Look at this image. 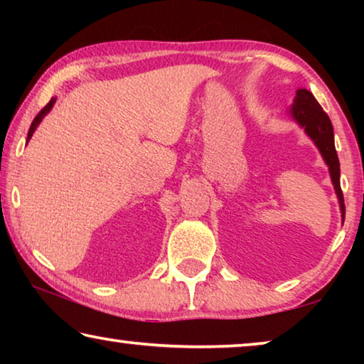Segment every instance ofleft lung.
<instances>
[{"label":"left lung","instance_id":"8db88e82","mask_svg":"<svg viewBox=\"0 0 364 364\" xmlns=\"http://www.w3.org/2000/svg\"><path fill=\"white\" fill-rule=\"evenodd\" d=\"M288 116L300 126L308 137L311 139L318 151H320L323 161L330 171L331 183L335 187L338 203H340L341 220L345 222V200H343V192L340 186V161L335 149V132L328 114L318 104L315 96L308 89L300 87L293 104L288 109Z\"/></svg>","mask_w":364,"mask_h":364}]
</instances>
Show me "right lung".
Listing matches in <instances>:
<instances>
[{
    "label": "right lung",
    "mask_w": 364,
    "mask_h": 364,
    "mask_svg": "<svg viewBox=\"0 0 364 364\" xmlns=\"http://www.w3.org/2000/svg\"><path fill=\"white\" fill-rule=\"evenodd\" d=\"M54 102H56V97H51V101H49V102L46 104V106H44V109H41V111H39L38 116L34 117V121L31 122V127H29V131H28V139H26V142H29V139L33 137L34 131H36V127L39 126V124H41V121L44 119V116H46V114H49V111H51L53 106H54Z\"/></svg>",
    "instance_id": "add662e5"
}]
</instances>
